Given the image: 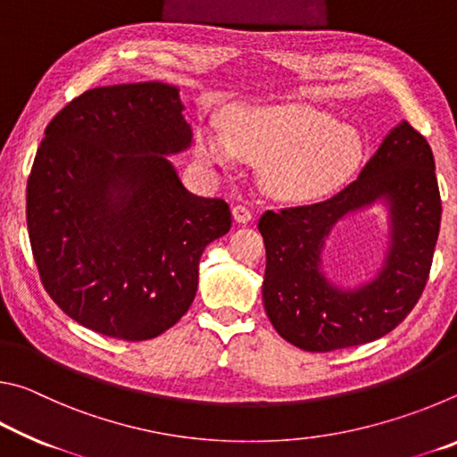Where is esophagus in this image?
Masks as SVG:
<instances>
[{
    "mask_svg": "<svg viewBox=\"0 0 457 457\" xmlns=\"http://www.w3.org/2000/svg\"><path fill=\"white\" fill-rule=\"evenodd\" d=\"M231 213H234V220H236L237 223H247V221L252 220L250 207H245V205H236L234 210H231Z\"/></svg>",
    "mask_w": 457,
    "mask_h": 457,
    "instance_id": "esophagus-1",
    "label": "esophagus"
}]
</instances>
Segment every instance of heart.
I'll list each match as a JSON object with an SVG mask.
<instances>
[{"label":"heart","instance_id":"1","mask_svg":"<svg viewBox=\"0 0 457 457\" xmlns=\"http://www.w3.org/2000/svg\"><path fill=\"white\" fill-rule=\"evenodd\" d=\"M197 157L231 167L236 159L262 165V185L278 199L311 201L338 187L362 157L357 129L303 104L231 108L226 130H197Z\"/></svg>","mask_w":457,"mask_h":457}]
</instances>
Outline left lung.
<instances>
[{
    "label": "left lung",
    "instance_id": "8db88e82",
    "mask_svg": "<svg viewBox=\"0 0 457 457\" xmlns=\"http://www.w3.org/2000/svg\"><path fill=\"white\" fill-rule=\"evenodd\" d=\"M378 200L390 210L384 266L359 289H338L323 276V242L340 219ZM439 221L442 199L431 146L403 120L383 138L357 179L337 195L260 218L266 245L262 296L272 327L308 353L385 337L413 311L428 284Z\"/></svg>",
    "mask_w": 457,
    "mask_h": 457
}]
</instances>
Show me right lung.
<instances>
[{"instance_id": "right-lung-1", "label": "right lung", "mask_w": 457, "mask_h": 457, "mask_svg": "<svg viewBox=\"0 0 457 457\" xmlns=\"http://www.w3.org/2000/svg\"><path fill=\"white\" fill-rule=\"evenodd\" d=\"M191 137L179 88L163 82L87 90L46 127L29 244L46 292L82 327L149 340L189 311L201 253L231 228L226 201L193 195L167 157Z\"/></svg>"}]
</instances>
